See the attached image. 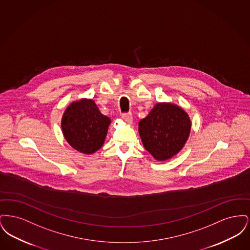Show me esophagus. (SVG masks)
Returning a JSON list of instances; mask_svg holds the SVG:
<instances>
[{
    "label": "esophagus",
    "instance_id": "obj_1",
    "mask_svg": "<svg viewBox=\"0 0 250 250\" xmlns=\"http://www.w3.org/2000/svg\"><path fill=\"white\" fill-rule=\"evenodd\" d=\"M122 118L127 123H132V121H133V116H132L130 112L129 113H123Z\"/></svg>",
    "mask_w": 250,
    "mask_h": 250
}]
</instances>
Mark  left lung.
I'll use <instances>...</instances> for the list:
<instances>
[{
    "instance_id": "8db88e82",
    "label": "left lung",
    "mask_w": 250,
    "mask_h": 250,
    "mask_svg": "<svg viewBox=\"0 0 250 250\" xmlns=\"http://www.w3.org/2000/svg\"><path fill=\"white\" fill-rule=\"evenodd\" d=\"M190 129L188 113L171 103H157L139 123L144 148L158 161L178 154L187 143Z\"/></svg>"
}]
</instances>
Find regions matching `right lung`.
I'll return each instance as SVG.
<instances>
[{"instance_id": "1", "label": "right lung", "mask_w": 250, "mask_h": 250, "mask_svg": "<svg viewBox=\"0 0 250 250\" xmlns=\"http://www.w3.org/2000/svg\"><path fill=\"white\" fill-rule=\"evenodd\" d=\"M109 124L110 119L99 111L94 100L83 98L66 107L61 126L75 150L90 155L102 147Z\"/></svg>"}]
</instances>
